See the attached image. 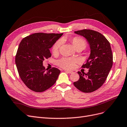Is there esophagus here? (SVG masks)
I'll return each mask as SVG.
<instances>
[{"mask_svg":"<svg viewBox=\"0 0 127 127\" xmlns=\"http://www.w3.org/2000/svg\"><path fill=\"white\" fill-rule=\"evenodd\" d=\"M65 71L67 72V73H69V74H71V73H73V72L72 71H70V70H65Z\"/></svg>","mask_w":127,"mask_h":127,"instance_id":"1","label":"esophagus"}]
</instances>
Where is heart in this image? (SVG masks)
<instances>
[{
	"mask_svg": "<svg viewBox=\"0 0 127 127\" xmlns=\"http://www.w3.org/2000/svg\"><path fill=\"white\" fill-rule=\"evenodd\" d=\"M73 46L77 49H84L87 46L86 42L83 38L79 37H74L71 39ZM63 44V40L59 39L56 42L52 47V52L57 54ZM78 62L77 59L72 58H63L59 60L58 64L60 66L66 69H73L75 67L76 63Z\"/></svg>",
	"mask_w": 127,
	"mask_h": 127,
	"instance_id": "1",
	"label": "heart"
}]
</instances>
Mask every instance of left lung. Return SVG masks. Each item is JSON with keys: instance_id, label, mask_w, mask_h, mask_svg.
I'll use <instances>...</instances> for the list:
<instances>
[{"instance_id": "1", "label": "left lung", "mask_w": 127, "mask_h": 127, "mask_svg": "<svg viewBox=\"0 0 127 127\" xmlns=\"http://www.w3.org/2000/svg\"><path fill=\"white\" fill-rule=\"evenodd\" d=\"M74 33L87 39L91 53L87 63L82 66L89 68V72L83 74L78 72L80 79L73 84L83 92H92L102 87L112 67L113 56L110 45L102 34L93 30L85 29Z\"/></svg>"}]
</instances>
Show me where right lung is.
<instances>
[{
    "instance_id": "add662e5",
    "label": "right lung",
    "mask_w": 127,
    "mask_h": 127,
    "mask_svg": "<svg viewBox=\"0 0 127 127\" xmlns=\"http://www.w3.org/2000/svg\"><path fill=\"white\" fill-rule=\"evenodd\" d=\"M63 35L34 33L20 42L15 62L20 78L30 90L44 92L56 82L60 71L53 68L46 71L43 62L51 57L49 49Z\"/></svg>"
}]
</instances>
